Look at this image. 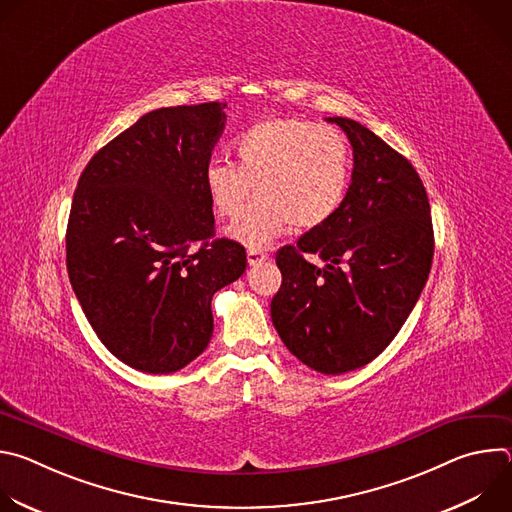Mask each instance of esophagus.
I'll use <instances>...</instances> for the list:
<instances>
[{"label":"esophagus","mask_w":512,"mask_h":512,"mask_svg":"<svg viewBox=\"0 0 512 512\" xmlns=\"http://www.w3.org/2000/svg\"><path fill=\"white\" fill-rule=\"evenodd\" d=\"M269 259V255L265 253V251H261V249H249L247 251V261H249V265H261L263 261H267Z\"/></svg>","instance_id":"esophagus-1"}]
</instances>
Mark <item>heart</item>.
Masks as SVG:
<instances>
[{
	"instance_id": "1",
	"label": "heart",
	"mask_w": 512,
	"mask_h": 512,
	"mask_svg": "<svg viewBox=\"0 0 512 512\" xmlns=\"http://www.w3.org/2000/svg\"><path fill=\"white\" fill-rule=\"evenodd\" d=\"M237 164L210 160L204 188L216 216L239 221L229 235L249 249H263L289 225L312 231L328 221L346 200L352 158L344 133L332 125L281 117L261 121L237 139Z\"/></svg>"
}]
</instances>
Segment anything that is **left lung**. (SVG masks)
Masks as SVG:
<instances>
[{
  "label": "left lung",
  "instance_id": "8db88e82",
  "mask_svg": "<svg viewBox=\"0 0 512 512\" xmlns=\"http://www.w3.org/2000/svg\"><path fill=\"white\" fill-rule=\"evenodd\" d=\"M328 121L352 145V182L332 221L277 251L281 287L271 320L310 369L342 375L377 358L405 324L431 269L433 227L409 160L352 119Z\"/></svg>",
  "mask_w": 512,
  "mask_h": 512
}]
</instances>
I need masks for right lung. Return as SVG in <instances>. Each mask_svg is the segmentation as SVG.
I'll return each instance as SVG.
<instances>
[{
	"label": "right lung",
	"mask_w": 512,
	"mask_h": 512,
	"mask_svg": "<svg viewBox=\"0 0 512 512\" xmlns=\"http://www.w3.org/2000/svg\"><path fill=\"white\" fill-rule=\"evenodd\" d=\"M227 103L164 107L111 139L83 170L66 227V269L99 340L131 369L168 375L210 342V302L247 267L214 239L204 168Z\"/></svg>",
	"instance_id": "1"
}]
</instances>
